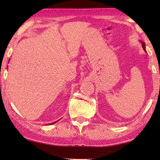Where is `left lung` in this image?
<instances>
[{
	"instance_id": "left-lung-1",
	"label": "left lung",
	"mask_w": 160,
	"mask_h": 160,
	"mask_svg": "<svg viewBox=\"0 0 160 160\" xmlns=\"http://www.w3.org/2000/svg\"><path fill=\"white\" fill-rule=\"evenodd\" d=\"M142 43V48H143V49L145 50V51H146V50H145V42H140Z\"/></svg>"
}]
</instances>
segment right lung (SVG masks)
I'll return each mask as SVG.
<instances>
[{"label": "right lung", "mask_w": 160, "mask_h": 160, "mask_svg": "<svg viewBox=\"0 0 160 160\" xmlns=\"http://www.w3.org/2000/svg\"><path fill=\"white\" fill-rule=\"evenodd\" d=\"M59 121V120H58ZM56 122H58V121H55V122H53V123H49V124H48V125H51V124H53V123H56Z\"/></svg>", "instance_id": "obj_1"}]
</instances>
